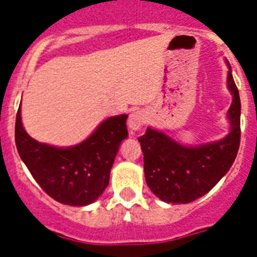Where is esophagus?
Wrapping results in <instances>:
<instances>
[{"label": "esophagus", "instance_id": "1", "mask_svg": "<svg viewBox=\"0 0 257 257\" xmlns=\"http://www.w3.org/2000/svg\"><path fill=\"white\" fill-rule=\"evenodd\" d=\"M147 121H148V114L144 110H142V109H135L130 114V117H128L127 126H128L131 133H135V131L140 130L147 123Z\"/></svg>", "mask_w": 257, "mask_h": 257}]
</instances>
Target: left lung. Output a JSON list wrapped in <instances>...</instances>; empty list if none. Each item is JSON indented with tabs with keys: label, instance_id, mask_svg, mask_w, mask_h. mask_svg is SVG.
<instances>
[{
	"label": "left lung",
	"instance_id": "1",
	"mask_svg": "<svg viewBox=\"0 0 257 257\" xmlns=\"http://www.w3.org/2000/svg\"><path fill=\"white\" fill-rule=\"evenodd\" d=\"M233 94L229 108L231 130L225 139L187 148L165 134L147 128L138 140L144 154L145 181L167 203H189L205 196L229 171L240 143V100L233 76L228 73Z\"/></svg>",
	"mask_w": 257,
	"mask_h": 257
}]
</instances>
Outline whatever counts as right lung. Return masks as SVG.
Listing matches in <instances>:
<instances>
[{"instance_id": "add662e5", "label": "right lung", "mask_w": 257, "mask_h": 257, "mask_svg": "<svg viewBox=\"0 0 257 257\" xmlns=\"http://www.w3.org/2000/svg\"><path fill=\"white\" fill-rule=\"evenodd\" d=\"M127 115L104 121L87 140L73 148L40 144L15 121V143L20 158L45 193L69 206L90 205L109 184V172L121 142L127 138Z\"/></svg>"}]
</instances>
